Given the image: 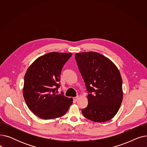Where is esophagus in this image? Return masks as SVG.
Returning a JSON list of instances; mask_svg holds the SVG:
<instances>
[{"mask_svg":"<svg viewBox=\"0 0 147 147\" xmlns=\"http://www.w3.org/2000/svg\"><path fill=\"white\" fill-rule=\"evenodd\" d=\"M79 99V96H76V97H74L73 98V100L74 101H77Z\"/></svg>","mask_w":147,"mask_h":147,"instance_id":"1","label":"esophagus"}]
</instances>
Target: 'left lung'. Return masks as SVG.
Returning <instances> with one entry per match:
<instances>
[{"label": "left lung", "instance_id": "obj_1", "mask_svg": "<svg viewBox=\"0 0 147 147\" xmlns=\"http://www.w3.org/2000/svg\"><path fill=\"white\" fill-rule=\"evenodd\" d=\"M75 58L89 92L88 105L82 110L83 115L95 122L111 120L117 113L123 97L118 68L95 52L77 53Z\"/></svg>", "mask_w": 147, "mask_h": 147}]
</instances>
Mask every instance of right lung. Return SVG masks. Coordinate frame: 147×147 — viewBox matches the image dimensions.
<instances>
[{
  "label": "right lung",
  "instance_id": "right-lung-1",
  "mask_svg": "<svg viewBox=\"0 0 147 147\" xmlns=\"http://www.w3.org/2000/svg\"><path fill=\"white\" fill-rule=\"evenodd\" d=\"M72 53L52 52L37 58L24 76L22 94L28 109L38 117L49 120L63 116L72 98L58 95L60 74Z\"/></svg>",
  "mask_w": 147,
  "mask_h": 147
}]
</instances>
